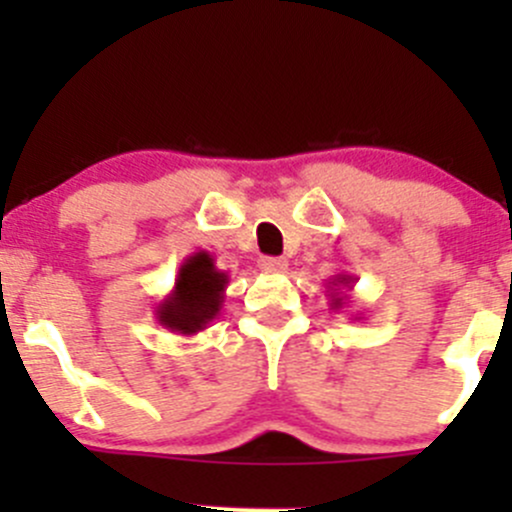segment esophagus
Returning <instances> with one entry per match:
<instances>
[{"label":"esophagus","instance_id":"1","mask_svg":"<svg viewBox=\"0 0 512 512\" xmlns=\"http://www.w3.org/2000/svg\"><path fill=\"white\" fill-rule=\"evenodd\" d=\"M260 267L265 272H285L287 260L285 257H260Z\"/></svg>","mask_w":512,"mask_h":512}]
</instances>
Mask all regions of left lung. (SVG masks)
Wrapping results in <instances>:
<instances>
[{"label":"left lung","instance_id":"8db88e82","mask_svg":"<svg viewBox=\"0 0 512 512\" xmlns=\"http://www.w3.org/2000/svg\"><path fill=\"white\" fill-rule=\"evenodd\" d=\"M354 282H356V277L344 275V272H339V275L332 277V282H329V289H332V294H329V304H332V309H342L344 304L349 302V294H342L339 289H347V292H352ZM354 319H361V317H354Z\"/></svg>","mask_w":512,"mask_h":512}]
</instances>
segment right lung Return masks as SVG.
I'll return each mask as SVG.
<instances>
[{
  "mask_svg": "<svg viewBox=\"0 0 512 512\" xmlns=\"http://www.w3.org/2000/svg\"><path fill=\"white\" fill-rule=\"evenodd\" d=\"M230 277L215 267L210 252H193L180 265L175 285L156 307L160 327L183 337H195L210 327L225 302V289Z\"/></svg>",
  "mask_w": 512,
  "mask_h": 512,
  "instance_id": "right-lung-1",
  "label": "right lung"
}]
</instances>
